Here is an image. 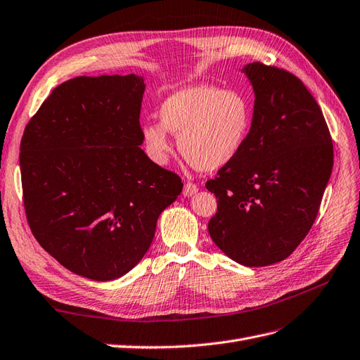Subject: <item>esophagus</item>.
<instances>
[{
	"instance_id": "1",
	"label": "esophagus",
	"mask_w": 360,
	"mask_h": 360,
	"mask_svg": "<svg viewBox=\"0 0 360 360\" xmlns=\"http://www.w3.org/2000/svg\"><path fill=\"white\" fill-rule=\"evenodd\" d=\"M198 192V186L192 181H186L184 183V188H183V195L184 197H192L193 193Z\"/></svg>"
}]
</instances>
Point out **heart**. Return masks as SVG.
<instances>
[{"instance_id":"heart-1","label":"heart","mask_w":360,"mask_h":360,"mask_svg":"<svg viewBox=\"0 0 360 360\" xmlns=\"http://www.w3.org/2000/svg\"><path fill=\"white\" fill-rule=\"evenodd\" d=\"M159 117L160 123L147 122L141 127L150 158L158 163L168 160V129L177 135L180 155L200 171L230 163L242 150L252 122L242 93L212 85H193L171 94L160 105Z\"/></svg>"}]
</instances>
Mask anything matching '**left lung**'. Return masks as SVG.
I'll return each instance as SVG.
<instances>
[{
  "label": "left lung",
  "mask_w": 360,
  "mask_h": 360,
  "mask_svg": "<svg viewBox=\"0 0 360 360\" xmlns=\"http://www.w3.org/2000/svg\"><path fill=\"white\" fill-rule=\"evenodd\" d=\"M243 72L254 86L250 130L238 155L207 180L217 210L209 233L248 267L290 257L315 222L333 167L329 127L303 82L263 63Z\"/></svg>",
  "instance_id": "8db88e82"
}]
</instances>
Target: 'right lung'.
I'll return each instance as SVG.
<instances>
[{
  "label": "right lung",
  "mask_w": 360,
  "mask_h": 360,
  "mask_svg": "<svg viewBox=\"0 0 360 360\" xmlns=\"http://www.w3.org/2000/svg\"><path fill=\"white\" fill-rule=\"evenodd\" d=\"M144 79L78 76L53 89L20 141L27 221L40 246L93 281L126 275L181 193L176 172L141 150Z\"/></svg>",
  "instance_id": "add662e5"
}]
</instances>
